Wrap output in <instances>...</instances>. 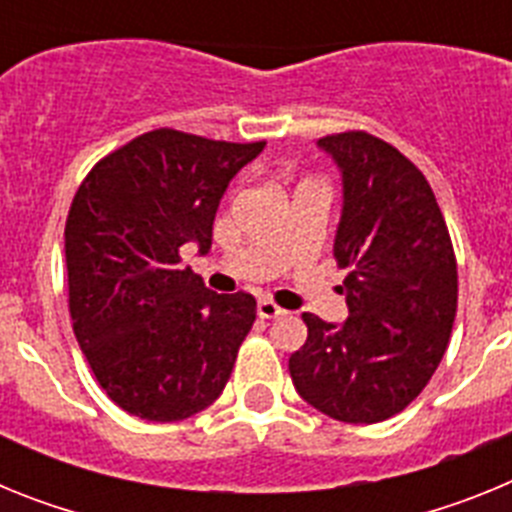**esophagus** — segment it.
<instances>
[{"instance_id":"esophagus-1","label":"esophagus","mask_w":512,"mask_h":512,"mask_svg":"<svg viewBox=\"0 0 512 512\" xmlns=\"http://www.w3.org/2000/svg\"><path fill=\"white\" fill-rule=\"evenodd\" d=\"M259 315H261V318H266V320H274V318H282L284 310L277 305V302L261 300L259 302Z\"/></svg>"}]
</instances>
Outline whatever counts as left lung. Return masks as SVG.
Listing matches in <instances>:
<instances>
[{
	"label": "left lung",
	"mask_w": 512,
	"mask_h": 512,
	"mask_svg": "<svg viewBox=\"0 0 512 512\" xmlns=\"http://www.w3.org/2000/svg\"><path fill=\"white\" fill-rule=\"evenodd\" d=\"M343 171L333 256L348 269V320L302 312L307 341L289 374L312 408L343 423H382L423 392L449 346L459 300L451 235L423 171L364 130L325 135Z\"/></svg>",
	"instance_id": "8db88e82"
}]
</instances>
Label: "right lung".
I'll return each mask as SVG.
<instances>
[{
    "instance_id": "right-lung-1",
    "label": "right lung",
    "mask_w": 512,
    "mask_h": 512,
    "mask_svg": "<svg viewBox=\"0 0 512 512\" xmlns=\"http://www.w3.org/2000/svg\"><path fill=\"white\" fill-rule=\"evenodd\" d=\"M264 146L158 128L76 189L63 233L71 323L99 387L135 418L184 420L228 384L256 300L215 295L179 261L187 243L207 253L220 197Z\"/></svg>"
}]
</instances>
